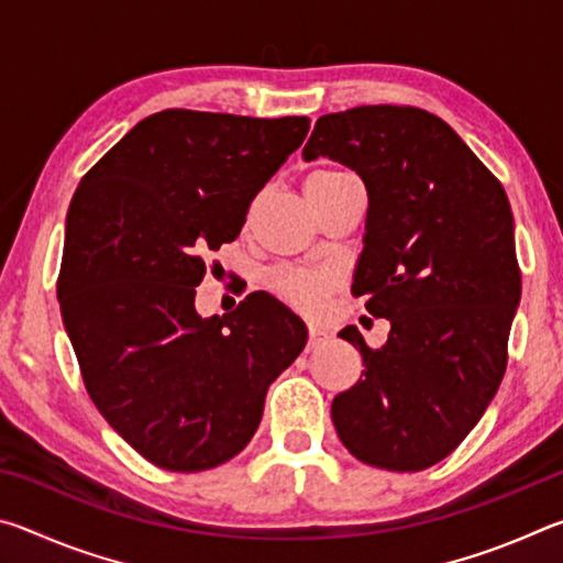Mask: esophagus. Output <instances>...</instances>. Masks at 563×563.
Returning a JSON list of instances; mask_svg holds the SVG:
<instances>
[{"label": "esophagus", "mask_w": 563, "mask_h": 563, "mask_svg": "<svg viewBox=\"0 0 563 563\" xmlns=\"http://www.w3.org/2000/svg\"><path fill=\"white\" fill-rule=\"evenodd\" d=\"M325 340H328V332H325V330H320V328H310V330H308V352L318 350Z\"/></svg>", "instance_id": "34e87169"}]
</instances>
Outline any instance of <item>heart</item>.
I'll return each mask as SVG.
<instances>
[{"label": "heart", "mask_w": 563, "mask_h": 563, "mask_svg": "<svg viewBox=\"0 0 563 563\" xmlns=\"http://www.w3.org/2000/svg\"><path fill=\"white\" fill-rule=\"evenodd\" d=\"M355 178L342 168H318L312 170L305 180L308 198L325 196L330 188H335L342 180ZM335 273L325 268H295V265H283L268 275V285L275 295H280L285 302L302 312H318L328 302L330 292L335 290Z\"/></svg>", "instance_id": "heart-1"}]
</instances>
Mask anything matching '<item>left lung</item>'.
Instances as JSON below:
<instances>
[{
    "label": "left lung",
    "mask_w": 563,
    "mask_h": 563,
    "mask_svg": "<svg viewBox=\"0 0 563 563\" xmlns=\"http://www.w3.org/2000/svg\"><path fill=\"white\" fill-rule=\"evenodd\" d=\"M302 156L365 180L352 295L393 325L379 350L355 325L340 332L365 369L332 399V422L360 462L427 470L474 430L507 369L521 295L509 198L450 123L417 107L325 113Z\"/></svg>",
    "instance_id": "1"
}]
</instances>
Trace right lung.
<instances>
[{"label": "right lung", "instance_id": "obj_1", "mask_svg": "<svg viewBox=\"0 0 563 563\" xmlns=\"http://www.w3.org/2000/svg\"><path fill=\"white\" fill-rule=\"evenodd\" d=\"M308 117L166 109L107 151L71 198L56 295L91 402L151 464L203 472L251 442L302 320L251 292L196 312L206 255L305 136Z\"/></svg>", "mask_w": 563, "mask_h": 563}]
</instances>
